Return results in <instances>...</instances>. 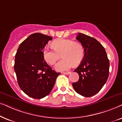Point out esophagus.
Here are the masks:
<instances>
[{"mask_svg":"<svg viewBox=\"0 0 122 122\" xmlns=\"http://www.w3.org/2000/svg\"><path fill=\"white\" fill-rule=\"evenodd\" d=\"M70 72H63V74H65V75H69L70 74Z\"/></svg>","mask_w":122,"mask_h":122,"instance_id":"esophagus-1","label":"esophagus"}]
</instances>
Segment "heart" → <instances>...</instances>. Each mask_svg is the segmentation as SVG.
Returning a JSON list of instances; mask_svg holds the SVG:
<instances>
[{
    "mask_svg": "<svg viewBox=\"0 0 122 122\" xmlns=\"http://www.w3.org/2000/svg\"><path fill=\"white\" fill-rule=\"evenodd\" d=\"M52 47H46L43 50V56L46 62L53 65L60 56L62 58L57 63L55 69L58 71L69 70L79 65L84 59L85 50L81 43L69 39H58L51 43Z\"/></svg>",
    "mask_w": 122,
    "mask_h": 122,
    "instance_id": "obj_1",
    "label": "heart"
}]
</instances>
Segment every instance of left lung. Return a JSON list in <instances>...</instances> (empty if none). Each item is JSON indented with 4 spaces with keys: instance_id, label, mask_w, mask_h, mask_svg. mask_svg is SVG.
<instances>
[{
    "instance_id": "1",
    "label": "left lung",
    "mask_w": 122,
    "mask_h": 122,
    "mask_svg": "<svg viewBox=\"0 0 122 122\" xmlns=\"http://www.w3.org/2000/svg\"><path fill=\"white\" fill-rule=\"evenodd\" d=\"M76 39L84 46L85 56L75 70L79 79L72 83L77 93L85 97L95 95L106 82L109 72V61L105 48L96 39L79 33Z\"/></svg>"
}]
</instances>
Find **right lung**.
Segmentation results:
<instances>
[{
  "label": "right lung",
  "instance_id": "add662e5",
  "mask_svg": "<svg viewBox=\"0 0 122 122\" xmlns=\"http://www.w3.org/2000/svg\"><path fill=\"white\" fill-rule=\"evenodd\" d=\"M51 37L40 33L32 34L19 45L15 56L14 71L23 92L35 99H42L51 92L57 76L47 64L43 50Z\"/></svg>",
  "mask_w": 122,
  "mask_h": 122
}]
</instances>
